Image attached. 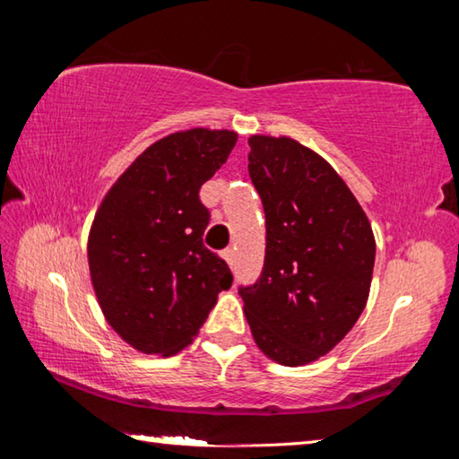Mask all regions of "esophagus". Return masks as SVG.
Segmentation results:
<instances>
[{"mask_svg": "<svg viewBox=\"0 0 459 459\" xmlns=\"http://www.w3.org/2000/svg\"><path fill=\"white\" fill-rule=\"evenodd\" d=\"M222 259L229 263V265H235V248L229 247L222 251Z\"/></svg>", "mask_w": 459, "mask_h": 459, "instance_id": "esophagus-1", "label": "esophagus"}]
</instances>
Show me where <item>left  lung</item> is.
<instances>
[{
  "label": "left lung",
  "instance_id": "left-lung-1",
  "mask_svg": "<svg viewBox=\"0 0 459 459\" xmlns=\"http://www.w3.org/2000/svg\"><path fill=\"white\" fill-rule=\"evenodd\" d=\"M248 145V176L265 211V263L238 295L261 351L301 367L360 317L375 237L359 200L316 152L290 137L253 135Z\"/></svg>",
  "mask_w": 459,
  "mask_h": 459
}]
</instances>
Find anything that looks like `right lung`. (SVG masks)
Segmentation results:
<instances>
[{"instance_id":"right-lung-1","label":"right lung","mask_w":459,"mask_h":459,"mask_svg":"<svg viewBox=\"0 0 459 459\" xmlns=\"http://www.w3.org/2000/svg\"><path fill=\"white\" fill-rule=\"evenodd\" d=\"M237 143L235 131L188 129L139 155L103 200L89 235V267L111 328L137 351L188 346L232 285L227 261L204 247L211 211L202 184Z\"/></svg>"}]
</instances>
